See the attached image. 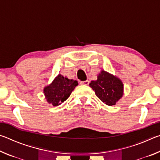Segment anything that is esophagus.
<instances>
[{
    "label": "esophagus",
    "instance_id": "1",
    "mask_svg": "<svg viewBox=\"0 0 160 160\" xmlns=\"http://www.w3.org/2000/svg\"><path fill=\"white\" fill-rule=\"evenodd\" d=\"M89 83H90V81H89V80L82 81V82H80L81 85H88Z\"/></svg>",
    "mask_w": 160,
    "mask_h": 160
}]
</instances>
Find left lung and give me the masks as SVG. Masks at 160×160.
<instances>
[{"mask_svg":"<svg viewBox=\"0 0 160 160\" xmlns=\"http://www.w3.org/2000/svg\"><path fill=\"white\" fill-rule=\"evenodd\" d=\"M90 86L97 97L109 106L115 105L123 94L122 81L104 70L99 72L97 80L91 81Z\"/></svg>","mask_w":160,"mask_h":160,"instance_id":"obj_1","label":"left lung"}]
</instances>
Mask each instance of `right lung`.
Returning a JSON list of instances; mask_svg holds the SVG:
<instances>
[{
  "label": "right lung",
  "mask_w": 160,
  "mask_h": 160,
  "mask_svg": "<svg viewBox=\"0 0 160 160\" xmlns=\"http://www.w3.org/2000/svg\"><path fill=\"white\" fill-rule=\"evenodd\" d=\"M78 85L77 80H70L59 74L49 85L44 89L47 101L54 107L58 106L68 98Z\"/></svg>",
  "instance_id": "add662e5"
}]
</instances>
